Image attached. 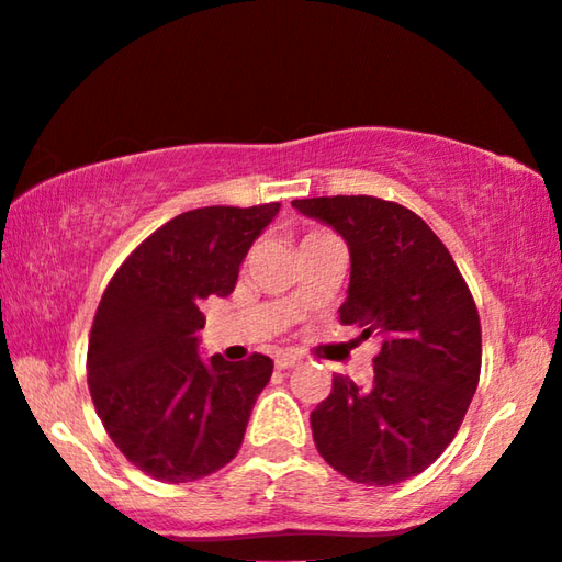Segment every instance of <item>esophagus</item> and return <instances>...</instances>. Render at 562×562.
Returning <instances> with one entry per match:
<instances>
[{
    "label": "esophagus",
    "instance_id": "obj_1",
    "mask_svg": "<svg viewBox=\"0 0 562 562\" xmlns=\"http://www.w3.org/2000/svg\"><path fill=\"white\" fill-rule=\"evenodd\" d=\"M276 368H283V371H286V368H293V366H299L301 363V356H296V353H276Z\"/></svg>",
    "mask_w": 562,
    "mask_h": 562
}]
</instances>
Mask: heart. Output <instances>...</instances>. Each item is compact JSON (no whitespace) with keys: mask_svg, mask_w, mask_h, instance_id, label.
Listing matches in <instances>:
<instances>
[{"mask_svg":"<svg viewBox=\"0 0 562 562\" xmlns=\"http://www.w3.org/2000/svg\"><path fill=\"white\" fill-rule=\"evenodd\" d=\"M314 236H321V234H318V232H314V234H308L306 238H314ZM306 238H303V241H306Z\"/></svg>","mask_w":562,"mask_h":562,"instance_id":"b5f03b06","label":"heart"}]
</instances>
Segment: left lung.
I'll return each instance as SVG.
<instances>
[{
    "mask_svg": "<svg viewBox=\"0 0 562 562\" xmlns=\"http://www.w3.org/2000/svg\"><path fill=\"white\" fill-rule=\"evenodd\" d=\"M348 244L341 324L379 338L373 381L334 375L311 413L324 461L366 485L418 475L461 428L481 379V318L453 256L406 206L375 196L296 199Z\"/></svg>",
    "mask_w": 562,
    "mask_h": 562,
    "instance_id": "8db88e82",
    "label": "left lung"
}]
</instances>
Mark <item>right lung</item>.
<instances>
[{"label":"right lung","instance_id":"right-lung-1","mask_svg":"<svg viewBox=\"0 0 562 562\" xmlns=\"http://www.w3.org/2000/svg\"><path fill=\"white\" fill-rule=\"evenodd\" d=\"M281 204L173 216L119 266L89 334V393L109 438L164 483L216 473L241 448L273 361L201 358L199 303L234 291L238 266Z\"/></svg>","mask_w":562,"mask_h":562}]
</instances>
